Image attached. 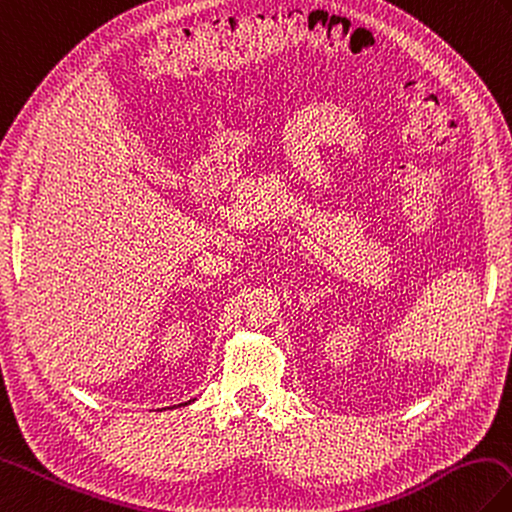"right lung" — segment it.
<instances>
[{"label":"right lung","mask_w":512,"mask_h":512,"mask_svg":"<svg viewBox=\"0 0 512 512\" xmlns=\"http://www.w3.org/2000/svg\"><path fill=\"white\" fill-rule=\"evenodd\" d=\"M192 401H195V399H192ZM192 401H188V403H192ZM188 403H181V405H188Z\"/></svg>","instance_id":"add662e5"}]
</instances>
